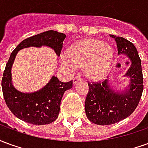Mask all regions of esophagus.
<instances>
[{"label": "esophagus", "instance_id": "34e87169", "mask_svg": "<svg viewBox=\"0 0 148 148\" xmlns=\"http://www.w3.org/2000/svg\"><path fill=\"white\" fill-rule=\"evenodd\" d=\"M82 80V77L80 76H76V77H74V79H73V83L76 84L77 82H79V81Z\"/></svg>", "mask_w": 148, "mask_h": 148}]
</instances>
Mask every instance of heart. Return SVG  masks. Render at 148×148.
<instances>
[{
  "mask_svg": "<svg viewBox=\"0 0 148 148\" xmlns=\"http://www.w3.org/2000/svg\"><path fill=\"white\" fill-rule=\"evenodd\" d=\"M112 55V50L108 44L101 40L90 39L74 44L68 54L61 55V62L70 69L84 66L87 77L97 80L107 74Z\"/></svg>",
  "mask_w": 148,
  "mask_h": 148,
  "instance_id": "1",
  "label": "heart"
}]
</instances>
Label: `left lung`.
Returning <instances> with one entry per match:
<instances>
[{"mask_svg": "<svg viewBox=\"0 0 148 148\" xmlns=\"http://www.w3.org/2000/svg\"><path fill=\"white\" fill-rule=\"evenodd\" d=\"M114 38L118 54L127 55L132 64L125 76L130 78L129 89L124 92H115L109 86L108 80L89 82V92L85 102L87 118L92 123L109 125L129 116L136 109L143 90L141 60L132 42L123 37L110 35Z\"/></svg>", "mask_w": 148, "mask_h": 148, "instance_id": "obj_1", "label": "left lung"}]
</instances>
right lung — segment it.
I'll return each instance as SVG.
<instances>
[{
	"instance_id": "obj_1",
	"label": "right lung",
	"mask_w": 148,
	"mask_h": 148,
	"mask_svg": "<svg viewBox=\"0 0 148 148\" xmlns=\"http://www.w3.org/2000/svg\"><path fill=\"white\" fill-rule=\"evenodd\" d=\"M66 35L56 31H47L24 39L12 52L5 66L1 86L5 103L10 111L21 121L35 125H43L58 117L62 97L65 91L73 86V80L62 82L53 76L42 89L32 93H21L12 84L11 68L17 52L29 47L48 46L59 56Z\"/></svg>"
}]
</instances>
